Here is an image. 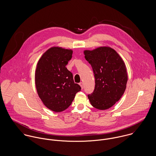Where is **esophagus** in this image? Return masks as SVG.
I'll return each mask as SVG.
<instances>
[{"instance_id": "1", "label": "esophagus", "mask_w": 156, "mask_h": 156, "mask_svg": "<svg viewBox=\"0 0 156 156\" xmlns=\"http://www.w3.org/2000/svg\"><path fill=\"white\" fill-rule=\"evenodd\" d=\"M79 84L80 85V86H81V88L83 89V83L81 82V83H80Z\"/></svg>"}]
</instances>
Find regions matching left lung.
Segmentation results:
<instances>
[{"label":"left lung","instance_id":"1","mask_svg":"<svg viewBox=\"0 0 156 156\" xmlns=\"http://www.w3.org/2000/svg\"><path fill=\"white\" fill-rule=\"evenodd\" d=\"M84 53L95 78L94 90L88 98L95 108L107 109L121 99L126 90L128 78L125 64L120 55L108 47Z\"/></svg>","mask_w":156,"mask_h":156}]
</instances>
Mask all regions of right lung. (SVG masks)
<instances>
[{
	"instance_id": "right-lung-1",
	"label": "right lung",
	"mask_w": 156,
	"mask_h": 156,
	"mask_svg": "<svg viewBox=\"0 0 156 156\" xmlns=\"http://www.w3.org/2000/svg\"><path fill=\"white\" fill-rule=\"evenodd\" d=\"M72 52V50L51 47L37 64L35 78L38 96L47 108L55 112L67 109L81 89L66 68Z\"/></svg>"
}]
</instances>
